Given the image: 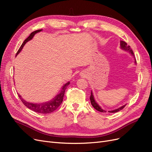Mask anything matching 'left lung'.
<instances>
[{
	"mask_svg": "<svg viewBox=\"0 0 152 152\" xmlns=\"http://www.w3.org/2000/svg\"><path fill=\"white\" fill-rule=\"evenodd\" d=\"M121 49L125 50H127V51L129 52L132 56H133L134 57V53H133V51L131 49V47L129 46V45H127V43L126 42H124V41H121ZM135 63H136V60L135 59ZM90 100H91V104L93 107L96 110H98V111L100 112H103V113H105L107 112V111L106 110H103L102 108H101L98 105V104L96 103V102L94 99V96H93V92L91 91V96H90ZM126 107V104L125 105H123L122 106V107H121L120 108H118L117 109H115V110H112V111H108L109 113H116L118 111H120V110H122L124 107Z\"/></svg>",
	"mask_w": 152,
	"mask_h": 152,
	"instance_id": "left-lung-1",
	"label": "left lung"
}]
</instances>
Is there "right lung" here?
Wrapping results in <instances>:
<instances>
[{"instance_id": "obj_1", "label": "right lung", "mask_w": 152, "mask_h": 152, "mask_svg": "<svg viewBox=\"0 0 152 152\" xmlns=\"http://www.w3.org/2000/svg\"><path fill=\"white\" fill-rule=\"evenodd\" d=\"M40 31H42V30H36V31H34L32 32V33H31L30 35L28 36V37L26 38L24 42H23L19 50H18L16 55L20 53V51L23 49V48L25 44L27 42H28V41L30 40L32 38H33V37L35 35V34L38 33V32H40ZM69 84H70V82H67L66 84H65L62 87V89L60 91V93L55 96V97L51 101H49V102H45L43 103H32L27 102L25 100H24L22 98V97L19 94H18V96H19L20 99L21 100L22 103H23L26 106V107L28 108H29L30 110H32V111H34V112H35L37 113L47 114V113H51V112H54V110H56L58 108L59 106L61 104V103L63 102V97H64V94H65V90Z\"/></svg>"}]
</instances>
